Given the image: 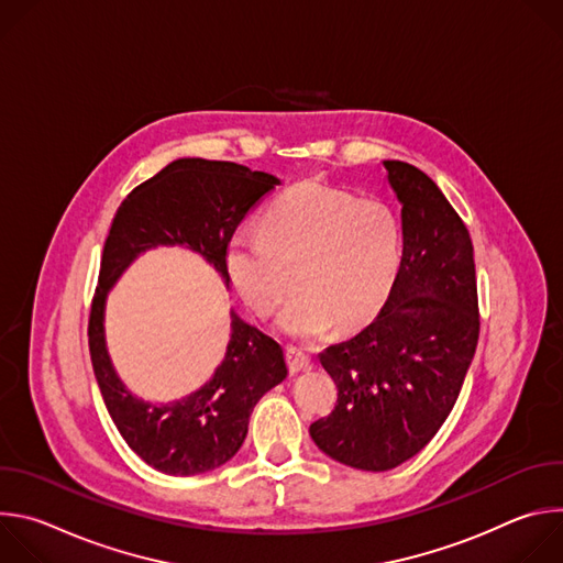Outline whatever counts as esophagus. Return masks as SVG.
<instances>
[{
    "label": "esophagus",
    "instance_id": "34e87169",
    "mask_svg": "<svg viewBox=\"0 0 563 563\" xmlns=\"http://www.w3.org/2000/svg\"><path fill=\"white\" fill-rule=\"evenodd\" d=\"M285 356H287V367H289V372H291V374H296V372H305V369H309V367H311V356H309L307 352L298 350V347H287Z\"/></svg>",
    "mask_w": 563,
    "mask_h": 563
}]
</instances>
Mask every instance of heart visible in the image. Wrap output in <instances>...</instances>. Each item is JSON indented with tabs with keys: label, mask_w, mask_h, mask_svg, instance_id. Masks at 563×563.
<instances>
[{
	"label": "heart",
	"mask_w": 563,
	"mask_h": 563,
	"mask_svg": "<svg viewBox=\"0 0 563 563\" xmlns=\"http://www.w3.org/2000/svg\"><path fill=\"white\" fill-rule=\"evenodd\" d=\"M404 263V227L378 198L320 180L283 191L261 218V235L235 233L224 252L229 280L258 313H280L294 339H313L332 325L356 330L389 298Z\"/></svg>",
	"instance_id": "1"
}]
</instances>
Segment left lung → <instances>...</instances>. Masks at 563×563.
<instances>
[{
  "mask_svg": "<svg viewBox=\"0 0 563 563\" xmlns=\"http://www.w3.org/2000/svg\"><path fill=\"white\" fill-rule=\"evenodd\" d=\"M383 165L404 205V263L374 323L320 354L339 400L309 426L328 456L369 472L391 470L432 441L456 404L481 325L465 222L421 169Z\"/></svg>",
  "mask_w": 563,
  "mask_h": 563,
  "instance_id": "1",
  "label": "left lung"
}]
</instances>
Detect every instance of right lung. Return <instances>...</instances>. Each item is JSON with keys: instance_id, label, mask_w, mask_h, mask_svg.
I'll list each match as a JSON object with an SVG mask.
<instances>
[{"instance_id": "obj_1", "label": "right lung", "mask_w": 563, "mask_h": 563, "mask_svg": "<svg viewBox=\"0 0 563 563\" xmlns=\"http://www.w3.org/2000/svg\"><path fill=\"white\" fill-rule=\"evenodd\" d=\"M276 185L278 178L243 165L183 157L137 185L113 216L89 313L91 363L122 439L157 472L191 476L227 463L243 445L261 396L287 376L285 354L272 336L233 316L224 361L205 387L176 404H144L111 367L102 334L107 291L140 252L155 245L198 252L229 287V240Z\"/></svg>"}]
</instances>
